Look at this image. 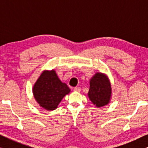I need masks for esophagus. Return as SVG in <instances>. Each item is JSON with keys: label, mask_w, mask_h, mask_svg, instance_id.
Masks as SVG:
<instances>
[{"label": "esophagus", "mask_w": 148, "mask_h": 148, "mask_svg": "<svg viewBox=\"0 0 148 148\" xmlns=\"http://www.w3.org/2000/svg\"><path fill=\"white\" fill-rule=\"evenodd\" d=\"M73 90L75 91V92H80L81 88H78V87H75V88H73Z\"/></svg>", "instance_id": "34e87169"}]
</instances>
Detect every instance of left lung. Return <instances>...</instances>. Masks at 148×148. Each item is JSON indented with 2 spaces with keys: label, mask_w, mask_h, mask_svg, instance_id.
I'll return each instance as SVG.
<instances>
[{
  "label": "left lung",
  "mask_w": 148,
  "mask_h": 148,
  "mask_svg": "<svg viewBox=\"0 0 148 148\" xmlns=\"http://www.w3.org/2000/svg\"><path fill=\"white\" fill-rule=\"evenodd\" d=\"M90 84L88 96L93 104L97 107L108 104L111 96V86L108 78L102 73H96L90 80Z\"/></svg>",
  "instance_id": "left-lung-1"
}]
</instances>
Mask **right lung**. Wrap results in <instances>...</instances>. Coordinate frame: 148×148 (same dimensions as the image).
<instances>
[{
  "label": "right lung",
  "instance_id": "1",
  "mask_svg": "<svg viewBox=\"0 0 148 148\" xmlns=\"http://www.w3.org/2000/svg\"><path fill=\"white\" fill-rule=\"evenodd\" d=\"M70 92L67 85L60 82L54 70L42 73L33 88L34 98L48 110L57 108L63 97Z\"/></svg>",
  "mask_w": 148,
  "mask_h": 148
}]
</instances>
